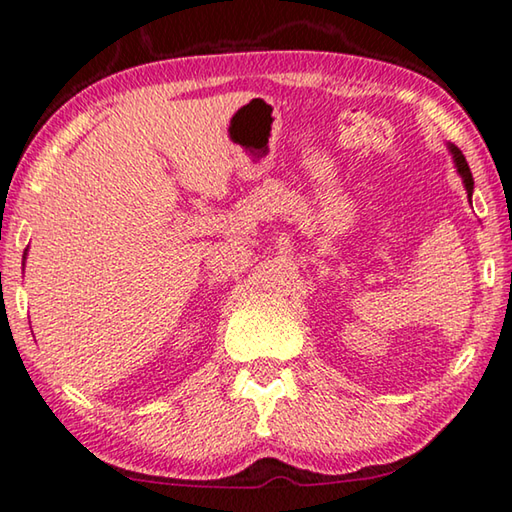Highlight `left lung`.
Here are the masks:
<instances>
[{"label": "left lung", "mask_w": 512, "mask_h": 512, "mask_svg": "<svg viewBox=\"0 0 512 512\" xmlns=\"http://www.w3.org/2000/svg\"><path fill=\"white\" fill-rule=\"evenodd\" d=\"M449 152L454 154V163H456V167H458V174H460V177H463L465 190H467V197L472 199L474 179H472V172H469V165H467V161H465V156H463V152H460V149H458V147H454V145H449Z\"/></svg>", "instance_id": "left-lung-1"}]
</instances>
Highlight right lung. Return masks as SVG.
I'll return each instance as SVG.
<instances>
[{
    "instance_id": "obj_1",
    "label": "right lung",
    "mask_w": 512,
    "mask_h": 512,
    "mask_svg": "<svg viewBox=\"0 0 512 512\" xmlns=\"http://www.w3.org/2000/svg\"><path fill=\"white\" fill-rule=\"evenodd\" d=\"M24 254H27V251H24Z\"/></svg>"
}]
</instances>
